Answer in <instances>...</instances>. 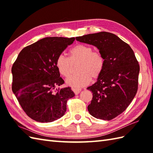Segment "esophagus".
<instances>
[{
    "mask_svg": "<svg viewBox=\"0 0 153 153\" xmlns=\"http://www.w3.org/2000/svg\"><path fill=\"white\" fill-rule=\"evenodd\" d=\"M71 90L73 91L76 95H77V94H79L81 91H82V89H76V88H73L72 87V88H71Z\"/></svg>",
    "mask_w": 153,
    "mask_h": 153,
    "instance_id": "34e87169",
    "label": "esophagus"
}]
</instances>
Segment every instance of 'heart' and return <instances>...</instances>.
<instances>
[{
    "instance_id": "1",
    "label": "heart",
    "mask_w": 153,
    "mask_h": 153,
    "mask_svg": "<svg viewBox=\"0 0 153 153\" xmlns=\"http://www.w3.org/2000/svg\"><path fill=\"white\" fill-rule=\"evenodd\" d=\"M69 58L60 54L56 60V66L59 73L67 77L71 72V63L79 61L77 74H71L66 79V83L74 87L85 86L91 82V78L97 79L103 70L105 60L97 51H93L89 45L78 44L75 45L69 52Z\"/></svg>"
}]
</instances>
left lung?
Listing matches in <instances>:
<instances>
[{
	"instance_id": "8db88e82",
	"label": "left lung",
	"mask_w": 153,
	"mask_h": 153,
	"mask_svg": "<svg viewBox=\"0 0 153 153\" xmlns=\"http://www.w3.org/2000/svg\"><path fill=\"white\" fill-rule=\"evenodd\" d=\"M76 39L96 47L104 58L103 70L97 82L87 87L93 93L87 109L97 119L111 120L128 108L137 93L139 65L134 52L128 44L108 32Z\"/></svg>"
}]
</instances>
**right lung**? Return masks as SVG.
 Here are the masks:
<instances>
[{"mask_svg":"<svg viewBox=\"0 0 153 153\" xmlns=\"http://www.w3.org/2000/svg\"><path fill=\"white\" fill-rule=\"evenodd\" d=\"M74 37H46L23 48L13 64L12 91L26 114L39 122H51L64 115L67 100L75 96L56 66L57 57Z\"/></svg>","mask_w":153,"mask_h":153,"instance_id":"1","label":"right lung"}]
</instances>
